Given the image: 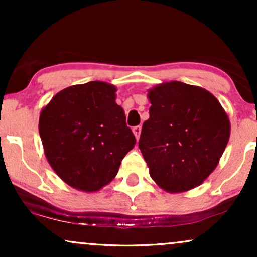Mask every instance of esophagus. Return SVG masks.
Returning a JSON list of instances; mask_svg holds the SVG:
<instances>
[{"mask_svg":"<svg viewBox=\"0 0 257 257\" xmlns=\"http://www.w3.org/2000/svg\"><path fill=\"white\" fill-rule=\"evenodd\" d=\"M140 132H141V126L140 125H137V126H134V128H133V133H134L137 140L139 138H140Z\"/></svg>","mask_w":257,"mask_h":257,"instance_id":"obj_1","label":"esophagus"}]
</instances>
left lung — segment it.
Here are the masks:
<instances>
[{
	"label": "left lung",
	"instance_id": "1",
	"mask_svg": "<svg viewBox=\"0 0 257 257\" xmlns=\"http://www.w3.org/2000/svg\"><path fill=\"white\" fill-rule=\"evenodd\" d=\"M150 118L139 149L159 187L170 193L197 187L214 172L231 133L229 119L211 93L182 82L149 90Z\"/></svg>",
	"mask_w": 257,
	"mask_h": 257
}]
</instances>
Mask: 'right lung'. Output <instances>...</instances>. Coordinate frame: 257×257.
I'll return each instance as SVG.
<instances>
[{
    "label": "right lung",
    "instance_id": "add662e5",
    "mask_svg": "<svg viewBox=\"0 0 257 257\" xmlns=\"http://www.w3.org/2000/svg\"><path fill=\"white\" fill-rule=\"evenodd\" d=\"M116 87L93 81L59 91L41 111L44 155L59 178L76 190L95 192L114 179L134 147Z\"/></svg>",
    "mask_w": 257,
    "mask_h": 257
}]
</instances>
